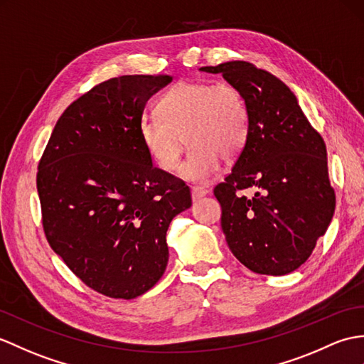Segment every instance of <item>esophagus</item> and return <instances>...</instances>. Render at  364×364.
Returning <instances> with one entry per match:
<instances>
[{
  "mask_svg": "<svg viewBox=\"0 0 364 364\" xmlns=\"http://www.w3.org/2000/svg\"><path fill=\"white\" fill-rule=\"evenodd\" d=\"M206 193H208V189H205V188H198V186H192L191 188V196H192L193 201L201 198V197H205Z\"/></svg>",
  "mask_w": 364,
  "mask_h": 364,
  "instance_id": "obj_1",
  "label": "esophagus"
}]
</instances>
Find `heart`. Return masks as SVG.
<instances>
[{
    "mask_svg": "<svg viewBox=\"0 0 364 364\" xmlns=\"http://www.w3.org/2000/svg\"><path fill=\"white\" fill-rule=\"evenodd\" d=\"M158 116L139 122V139L158 167L173 171L184 150L189 154L181 176L206 183L226 161L240 155L248 139V108L240 91L225 82H180L158 100Z\"/></svg>",
    "mask_w": 364,
    "mask_h": 364,
    "instance_id": "heart-1",
    "label": "heart"
}]
</instances>
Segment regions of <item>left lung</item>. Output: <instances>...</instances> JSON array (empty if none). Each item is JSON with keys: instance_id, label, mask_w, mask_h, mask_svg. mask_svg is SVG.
I'll use <instances>...</instances> for the list:
<instances>
[{"instance_id": "left-lung-1", "label": "left lung", "mask_w": 364, "mask_h": 364, "mask_svg": "<svg viewBox=\"0 0 364 364\" xmlns=\"http://www.w3.org/2000/svg\"><path fill=\"white\" fill-rule=\"evenodd\" d=\"M200 70L222 74L248 108L247 144L214 189L228 247L251 272L289 274L310 257L335 213L324 139L276 75L243 60Z\"/></svg>"}]
</instances>
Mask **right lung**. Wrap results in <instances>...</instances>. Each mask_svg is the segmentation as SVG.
Returning a JSON list of instances; mask_svg holds the SVG:
<instances>
[{
	"label": "right lung",
	"instance_id": "add662e5",
	"mask_svg": "<svg viewBox=\"0 0 364 364\" xmlns=\"http://www.w3.org/2000/svg\"><path fill=\"white\" fill-rule=\"evenodd\" d=\"M171 75H121L91 88L57 121L38 163L45 235L80 281L133 299L163 276L166 232L191 191L158 168L139 139L147 100Z\"/></svg>",
	"mask_w": 364,
	"mask_h": 364
}]
</instances>
